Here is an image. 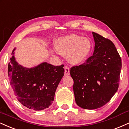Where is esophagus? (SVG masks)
<instances>
[{
    "instance_id": "34e87169",
    "label": "esophagus",
    "mask_w": 129,
    "mask_h": 129,
    "mask_svg": "<svg viewBox=\"0 0 129 129\" xmlns=\"http://www.w3.org/2000/svg\"><path fill=\"white\" fill-rule=\"evenodd\" d=\"M64 74L66 75H69V68L67 66L64 67Z\"/></svg>"
}]
</instances>
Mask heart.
<instances>
[{
  "label": "heart",
  "instance_id": "heart-1",
  "mask_svg": "<svg viewBox=\"0 0 129 129\" xmlns=\"http://www.w3.org/2000/svg\"><path fill=\"white\" fill-rule=\"evenodd\" d=\"M92 47L89 39L77 34L60 37L55 42L57 51L63 55H67L68 61L74 64L82 63L89 55Z\"/></svg>",
  "mask_w": 129,
  "mask_h": 129
}]
</instances>
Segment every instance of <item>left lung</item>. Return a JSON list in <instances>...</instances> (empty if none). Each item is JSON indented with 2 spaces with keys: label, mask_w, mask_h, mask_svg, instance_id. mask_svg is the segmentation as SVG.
Returning <instances> with one entry per match:
<instances>
[{
  "label": "left lung",
  "mask_w": 129,
  "mask_h": 129,
  "mask_svg": "<svg viewBox=\"0 0 129 129\" xmlns=\"http://www.w3.org/2000/svg\"><path fill=\"white\" fill-rule=\"evenodd\" d=\"M95 49L85 63L72 66L75 102L85 109H95L110 100L119 87L121 58L109 39L92 32Z\"/></svg>",
  "instance_id": "8db88e82"
}]
</instances>
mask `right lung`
Here are the masks:
<instances>
[{"label":"right lung","instance_id":"add662e5","mask_svg":"<svg viewBox=\"0 0 129 129\" xmlns=\"http://www.w3.org/2000/svg\"><path fill=\"white\" fill-rule=\"evenodd\" d=\"M14 50L8 66L9 81L14 94L21 104L29 109L48 108L64 75V65L55 66L44 62L30 69L23 68L15 60Z\"/></svg>","mask_w":129,"mask_h":129}]
</instances>
